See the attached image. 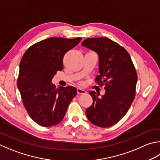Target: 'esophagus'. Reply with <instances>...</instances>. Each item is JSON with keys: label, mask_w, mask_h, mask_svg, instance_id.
I'll return each instance as SVG.
<instances>
[{"label": "esophagus", "mask_w": 160, "mask_h": 160, "mask_svg": "<svg viewBox=\"0 0 160 160\" xmlns=\"http://www.w3.org/2000/svg\"><path fill=\"white\" fill-rule=\"evenodd\" d=\"M77 92L78 94H85L87 92L84 89H82L81 88H78L77 89Z\"/></svg>", "instance_id": "34e87169"}]
</instances>
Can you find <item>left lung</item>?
Masks as SVG:
<instances>
[{
  "label": "left lung",
  "instance_id": "obj_1",
  "mask_svg": "<svg viewBox=\"0 0 160 160\" xmlns=\"http://www.w3.org/2000/svg\"><path fill=\"white\" fill-rule=\"evenodd\" d=\"M82 46L98 55L100 74L95 81L105 89L101 97L93 91L89 92L93 103L86 109L87 117L96 126H112L126 115L134 101L136 69L126 50L108 38H88Z\"/></svg>",
  "mask_w": 160,
  "mask_h": 160
}]
</instances>
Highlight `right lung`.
<instances>
[{
    "instance_id": "right-lung-1",
    "label": "right lung",
    "mask_w": 160,
    "mask_h": 160,
    "mask_svg": "<svg viewBox=\"0 0 160 160\" xmlns=\"http://www.w3.org/2000/svg\"><path fill=\"white\" fill-rule=\"evenodd\" d=\"M81 39L51 37L42 40L28 48L21 58L17 87L28 114L39 126L59 123L77 94L74 87L56 89L51 81L57 71L63 69L64 55Z\"/></svg>"
}]
</instances>
